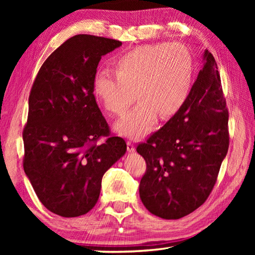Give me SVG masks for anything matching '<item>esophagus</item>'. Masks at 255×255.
<instances>
[{"mask_svg":"<svg viewBox=\"0 0 255 255\" xmlns=\"http://www.w3.org/2000/svg\"><path fill=\"white\" fill-rule=\"evenodd\" d=\"M127 150L128 152H135V145H133L130 140H127Z\"/></svg>","mask_w":255,"mask_h":255,"instance_id":"34e87169","label":"esophagus"}]
</instances>
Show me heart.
Instances as JSON below:
<instances>
[{"instance_id": "obj_1", "label": "heart", "mask_w": 255, "mask_h": 255, "mask_svg": "<svg viewBox=\"0 0 255 255\" xmlns=\"http://www.w3.org/2000/svg\"><path fill=\"white\" fill-rule=\"evenodd\" d=\"M112 70L114 74L100 71L94 75V97L114 116L125 115L136 97L139 99L115 129L123 136L140 138L152 130L157 115L167 119L184 106L192 88L195 64L184 46L156 42L126 51L115 60Z\"/></svg>"}]
</instances>
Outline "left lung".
<instances>
[{
    "label": "left lung",
    "mask_w": 255,
    "mask_h": 255,
    "mask_svg": "<svg viewBox=\"0 0 255 255\" xmlns=\"http://www.w3.org/2000/svg\"><path fill=\"white\" fill-rule=\"evenodd\" d=\"M204 58L184 106L136 148L146 161L139 183L141 202L164 219L182 218L204 204L230 146L217 63L208 50Z\"/></svg>",
    "instance_id": "left-lung-1"
}]
</instances>
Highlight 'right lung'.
Returning <instances> with one entry per match:
<instances>
[{"label": "right lung", "mask_w": 255, "mask_h": 255, "mask_svg": "<svg viewBox=\"0 0 255 255\" xmlns=\"http://www.w3.org/2000/svg\"><path fill=\"white\" fill-rule=\"evenodd\" d=\"M119 46V40L76 34L48 56L33 81L23 170L41 204L62 217L89 213L103 174L126 153V141L111 135L92 91L101 57Z\"/></svg>", "instance_id": "obj_1"}]
</instances>
